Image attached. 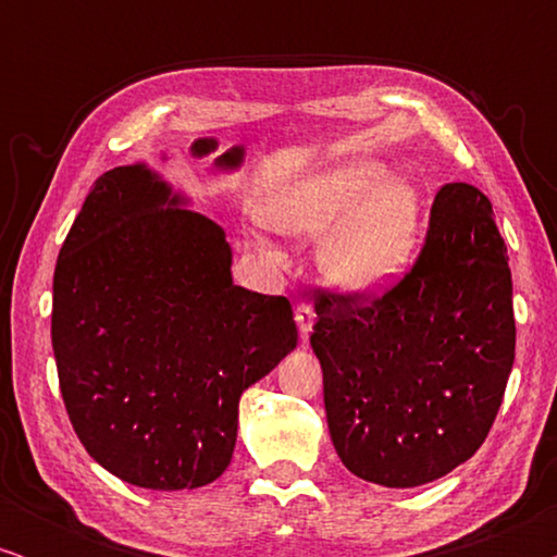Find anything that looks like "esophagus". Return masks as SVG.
Wrapping results in <instances>:
<instances>
[{"instance_id":"1","label":"esophagus","mask_w":557,"mask_h":557,"mask_svg":"<svg viewBox=\"0 0 557 557\" xmlns=\"http://www.w3.org/2000/svg\"><path fill=\"white\" fill-rule=\"evenodd\" d=\"M296 324H299L301 337L307 339L309 332H311V324H314V309H311V304L301 301L299 307H296Z\"/></svg>"}]
</instances>
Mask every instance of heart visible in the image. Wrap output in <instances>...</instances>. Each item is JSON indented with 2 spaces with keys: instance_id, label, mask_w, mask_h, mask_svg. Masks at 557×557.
<instances>
[{
  "instance_id": "heart-1",
  "label": "heart",
  "mask_w": 557,
  "mask_h": 557,
  "mask_svg": "<svg viewBox=\"0 0 557 557\" xmlns=\"http://www.w3.org/2000/svg\"><path fill=\"white\" fill-rule=\"evenodd\" d=\"M375 166H349L309 182L269 212V223L296 238L322 240V265L334 284L370 294L406 269L418 235V197L406 185L380 187Z\"/></svg>"
}]
</instances>
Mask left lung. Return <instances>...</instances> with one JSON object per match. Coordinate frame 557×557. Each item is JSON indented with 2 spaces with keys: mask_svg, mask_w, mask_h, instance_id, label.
Returning a JSON list of instances; mask_svg holds the SVG:
<instances>
[{
  "mask_svg": "<svg viewBox=\"0 0 557 557\" xmlns=\"http://www.w3.org/2000/svg\"><path fill=\"white\" fill-rule=\"evenodd\" d=\"M492 202L451 182L383 292L317 288L311 347L332 444L355 476L418 486L484 444L515 362L512 273Z\"/></svg>",
  "mask_w": 557,
  "mask_h": 557,
  "instance_id": "1",
  "label": "left lung"
}]
</instances>
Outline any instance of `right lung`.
Listing matches in <instances>:
<instances>
[{
  "label": "right lung",
  "instance_id": "add662e5",
  "mask_svg": "<svg viewBox=\"0 0 557 557\" xmlns=\"http://www.w3.org/2000/svg\"><path fill=\"white\" fill-rule=\"evenodd\" d=\"M144 166L101 174L60 248L52 352L86 451L144 490L223 474L248 385L296 347L286 296L235 286L212 220Z\"/></svg>",
  "mask_w": 557,
  "mask_h": 557
}]
</instances>
